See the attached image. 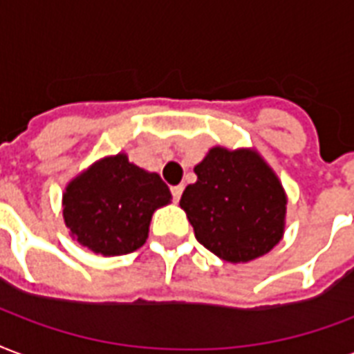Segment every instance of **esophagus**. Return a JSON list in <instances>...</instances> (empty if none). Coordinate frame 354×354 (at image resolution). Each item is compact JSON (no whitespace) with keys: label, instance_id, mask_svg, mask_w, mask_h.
<instances>
[{"label":"esophagus","instance_id":"obj_1","mask_svg":"<svg viewBox=\"0 0 354 354\" xmlns=\"http://www.w3.org/2000/svg\"><path fill=\"white\" fill-rule=\"evenodd\" d=\"M170 191H172V197H174V201H180V197H182V191H184V185H172L170 187Z\"/></svg>","mask_w":354,"mask_h":354}]
</instances>
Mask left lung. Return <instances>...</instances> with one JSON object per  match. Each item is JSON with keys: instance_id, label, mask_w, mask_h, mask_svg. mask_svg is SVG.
I'll use <instances>...</instances> for the list:
<instances>
[{"instance_id": "left-lung-1", "label": "left lung", "mask_w": 354, "mask_h": 354, "mask_svg": "<svg viewBox=\"0 0 354 354\" xmlns=\"http://www.w3.org/2000/svg\"><path fill=\"white\" fill-rule=\"evenodd\" d=\"M195 174L197 182L185 187L180 206L206 250L229 263H248L279 243L287 195L257 151L216 146Z\"/></svg>"}]
</instances>
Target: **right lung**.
I'll return each mask as SVG.
<instances>
[{
    "instance_id": "obj_1",
    "label": "right lung",
    "mask_w": 354,
    "mask_h": 354,
    "mask_svg": "<svg viewBox=\"0 0 354 354\" xmlns=\"http://www.w3.org/2000/svg\"><path fill=\"white\" fill-rule=\"evenodd\" d=\"M156 172L129 163L125 153L104 157L71 180L64 193V219L80 245L104 257L144 245L153 212L170 203Z\"/></svg>"
}]
</instances>
